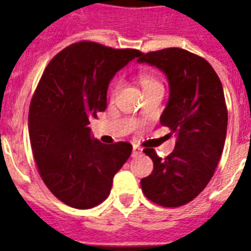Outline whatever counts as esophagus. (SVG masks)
I'll list each match as a JSON object with an SVG mask.
<instances>
[{
	"label": "esophagus",
	"mask_w": 251,
	"mask_h": 251,
	"mask_svg": "<svg viewBox=\"0 0 251 251\" xmlns=\"http://www.w3.org/2000/svg\"><path fill=\"white\" fill-rule=\"evenodd\" d=\"M139 153H142V148L138 147V146H133V148H132V156H138Z\"/></svg>",
	"instance_id": "esophagus-1"
}]
</instances>
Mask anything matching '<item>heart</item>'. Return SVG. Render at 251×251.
<instances>
[{"label": "heart", "mask_w": 251, "mask_h": 251, "mask_svg": "<svg viewBox=\"0 0 251 251\" xmlns=\"http://www.w3.org/2000/svg\"><path fill=\"white\" fill-rule=\"evenodd\" d=\"M139 81H140L142 87H143V91L150 89V88L162 85L158 78L155 77L151 72H148V71H142V72L139 73ZM118 88H119V81H115V83L112 84V87H111V91H109V93H111V98H113V96L116 95V92H118Z\"/></svg>", "instance_id": "obj_1"}]
</instances>
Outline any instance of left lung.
I'll return each instance as SVG.
<instances>
[{"label":"left lung","mask_w":251,"mask_h":251,"mask_svg":"<svg viewBox=\"0 0 251 251\" xmlns=\"http://www.w3.org/2000/svg\"><path fill=\"white\" fill-rule=\"evenodd\" d=\"M138 61L166 73L170 98L160 124L178 136L167 158L153 148L144 150L153 170L142 179V190L159 206L179 207L204 190L222 155L227 129L222 83L204 58L184 49L142 53Z\"/></svg>","instance_id":"left-lung-1"}]
</instances>
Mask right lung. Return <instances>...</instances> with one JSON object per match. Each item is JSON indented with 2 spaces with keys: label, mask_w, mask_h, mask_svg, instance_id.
<instances>
[{
  "label": "right lung",
  "mask_w": 251,
  "mask_h": 251,
  "mask_svg": "<svg viewBox=\"0 0 251 251\" xmlns=\"http://www.w3.org/2000/svg\"><path fill=\"white\" fill-rule=\"evenodd\" d=\"M142 52L80 41L45 68L29 107V138L40 176L50 193L75 208L107 199L112 179L132 152L127 142L103 144L89 119L107 108L108 84Z\"/></svg>",
  "instance_id": "add662e5"
}]
</instances>
